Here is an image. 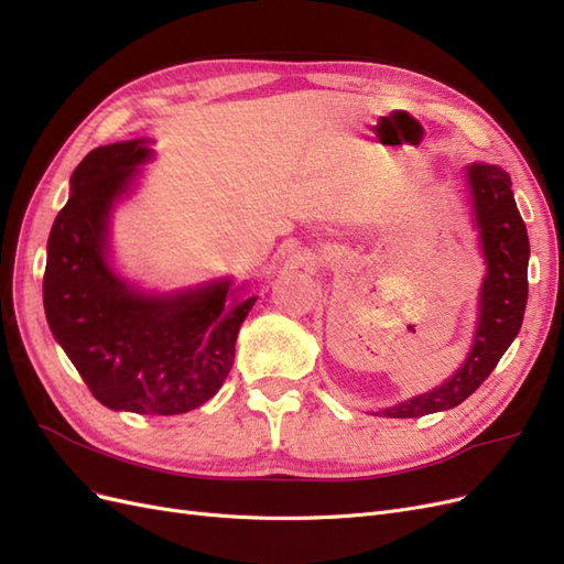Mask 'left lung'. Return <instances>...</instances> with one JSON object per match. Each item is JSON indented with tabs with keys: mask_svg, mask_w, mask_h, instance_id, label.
I'll return each mask as SVG.
<instances>
[{
	"mask_svg": "<svg viewBox=\"0 0 564 564\" xmlns=\"http://www.w3.org/2000/svg\"><path fill=\"white\" fill-rule=\"evenodd\" d=\"M477 249L485 261V278L477 294V319L470 350L449 379L440 386L371 412L388 419H419L458 406L480 388L513 344L527 305L529 237L510 191V176L499 164L473 162L464 169Z\"/></svg>",
	"mask_w": 564,
	"mask_h": 564,
	"instance_id": "left-lung-1",
	"label": "left lung"
}]
</instances>
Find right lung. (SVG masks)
<instances>
[{"label": "right lung", "instance_id": "right-lung-1", "mask_svg": "<svg viewBox=\"0 0 564 564\" xmlns=\"http://www.w3.org/2000/svg\"><path fill=\"white\" fill-rule=\"evenodd\" d=\"M150 139L100 145L70 176L46 242L44 313L94 398L112 412L174 416L228 379L235 340L259 296L249 282L141 289L115 265L112 214L139 185Z\"/></svg>", "mask_w": 564, "mask_h": 564}]
</instances>
